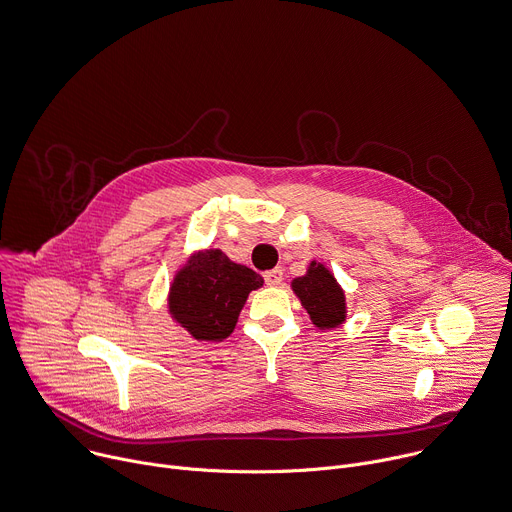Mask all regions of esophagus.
Segmentation results:
<instances>
[{
    "mask_svg": "<svg viewBox=\"0 0 512 512\" xmlns=\"http://www.w3.org/2000/svg\"><path fill=\"white\" fill-rule=\"evenodd\" d=\"M284 278V270L282 268H272L268 272H264V280L268 286H278Z\"/></svg>",
    "mask_w": 512,
    "mask_h": 512,
    "instance_id": "1",
    "label": "esophagus"
}]
</instances>
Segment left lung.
Segmentation results:
<instances>
[{
  "label": "left lung",
  "mask_w": 512,
  "mask_h": 512,
  "mask_svg": "<svg viewBox=\"0 0 512 512\" xmlns=\"http://www.w3.org/2000/svg\"><path fill=\"white\" fill-rule=\"evenodd\" d=\"M292 290L319 329H335L347 319L345 292L323 264L311 262L304 276L292 280Z\"/></svg>",
  "instance_id": "1"
}]
</instances>
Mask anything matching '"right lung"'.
<instances>
[{"label": "right lung", "instance_id": "1", "mask_svg": "<svg viewBox=\"0 0 512 512\" xmlns=\"http://www.w3.org/2000/svg\"><path fill=\"white\" fill-rule=\"evenodd\" d=\"M264 284L252 268L222 250H201L175 274L169 313L197 341H222L234 331L252 290Z\"/></svg>", "mask_w": 512, "mask_h": 512}]
</instances>
